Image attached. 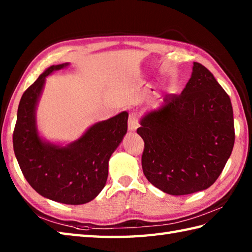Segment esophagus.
<instances>
[{"label": "esophagus", "mask_w": 252, "mask_h": 252, "mask_svg": "<svg viewBox=\"0 0 252 252\" xmlns=\"http://www.w3.org/2000/svg\"><path fill=\"white\" fill-rule=\"evenodd\" d=\"M127 126H129L130 131H135L138 127V115L137 112H131L127 120Z\"/></svg>", "instance_id": "obj_1"}]
</instances>
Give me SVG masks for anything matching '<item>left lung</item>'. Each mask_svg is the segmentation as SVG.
Here are the masks:
<instances>
[{"label":"left lung","mask_w":252,"mask_h":252,"mask_svg":"<svg viewBox=\"0 0 252 252\" xmlns=\"http://www.w3.org/2000/svg\"><path fill=\"white\" fill-rule=\"evenodd\" d=\"M163 101L137 129L145 143L143 172L170 195L206 189L222 173L234 147L231 98L205 66L194 63L183 92L165 95Z\"/></svg>","instance_id":"1"}]
</instances>
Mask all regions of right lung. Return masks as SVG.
<instances>
[{
	"mask_svg": "<svg viewBox=\"0 0 252 252\" xmlns=\"http://www.w3.org/2000/svg\"><path fill=\"white\" fill-rule=\"evenodd\" d=\"M68 63L51 66L27 89L19 101L13 133L15 156L25 179L43 197L82 205L97 196L108 176V161L127 130L126 111L96 123L66 147L45 143L35 126V106L45 78Z\"/></svg>",
	"mask_w": 252,
	"mask_h": 252,
	"instance_id": "obj_1",
	"label": "right lung"
}]
</instances>
